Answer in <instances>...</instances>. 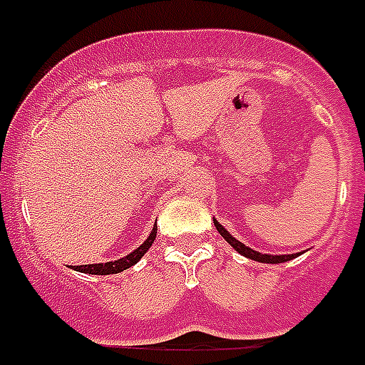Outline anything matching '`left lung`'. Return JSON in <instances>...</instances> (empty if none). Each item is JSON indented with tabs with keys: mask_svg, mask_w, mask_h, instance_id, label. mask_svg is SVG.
Wrapping results in <instances>:
<instances>
[{
	"mask_svg": "<svg viewBox=\"0 0 365 365\" xmlns=\"http://www.w3.org/2000/svg\"><path fill=\"white\" fill-rule=\"evenodd\" d=\"M212 222H215V226H217L218 233H220V235H222L230 245H232L233 249L237 250L239 255H243L245 258H250V260H255V262H262V264H282V262H288V260H292V258H296V256H299V252L298 255H264V252H258V250L250 249V247L243 245L241 241H237V239L233 237L232 233L228 232V230L224 228L222 224L218 222L217 218H212Z\"/></svg>",
	"mask_w": 365,
	"mask_h": 365,
	"instance_id": "1",
	"label": "left lung"
}]
</instances>
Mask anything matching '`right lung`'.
Listing matches in <instances>:
<instances>
[{"label": "right lung", "mask_w": 365, "mask_h": 365, "mask_svg": "<svg viewBox=\"0 0 365 365\" xmlns=\"http://www.w3.org/2000/svg\"><path fill=\"white\" fill-rule=\"evenodd\" d=\"M156 230L158 226H154L153 232L148 233V237L145 239V243L139 245L133 252H130L128 256L120 258V260L115 262H105V264H86V265H73V269L81 271V273H90V275H113V273H120V271L128 269L135 265L137 262L141 260L143 256L147 255V250L153 247L154 239H156Z\"/></svg>", "instance_id": "obj_1"}]
</instances>
